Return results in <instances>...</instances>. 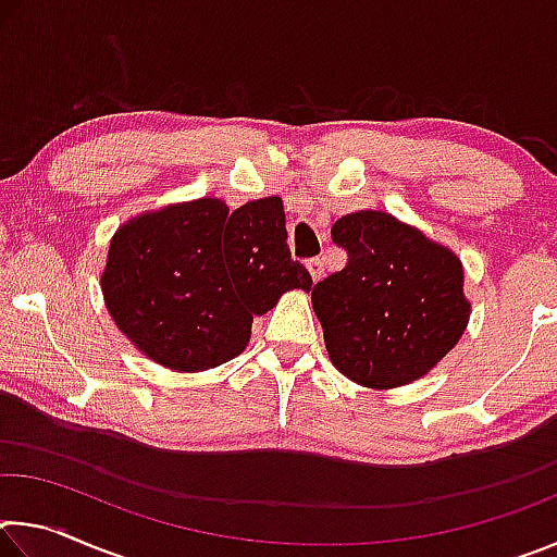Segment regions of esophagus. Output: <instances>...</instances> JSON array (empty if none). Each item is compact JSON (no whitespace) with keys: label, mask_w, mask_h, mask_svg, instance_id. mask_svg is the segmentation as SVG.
Wrapping results in <instances>:
<instances>
[{"label":"esophagus","mask_w":557,"mask_h":557,"mask_svg":"<svg viewBox=\"0 0 557 557\" xmlns=\"http://www.w3.org/2000/svg\"><path fill=\"white\" fill-rule=\"evenodd\" d=\"M307 270H309V275H312V280H314V282H319V280L324 277V262L319 260V258L307 260Z\"/></svg>","instance_id":"obj_1"}]
</instances>
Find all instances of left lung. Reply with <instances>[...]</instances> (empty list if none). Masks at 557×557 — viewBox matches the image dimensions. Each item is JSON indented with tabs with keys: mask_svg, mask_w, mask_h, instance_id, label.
I'll use <instances>...</instances> for the list:
<instances>
[{
	"mask_svg": "<svg viewBox=\"0 0 557 557\" xmlns=\"http://www.w3.org/2000/svg\"><path fill=\"white\" fill-rule=\"evenodd\" d=\"M332 238L348 262L312 289L329 361L375 391L428 375L457 346L471 314L455 250L385 211L342 215Z\"/></svg>",
	"mask_w": 557,
	"mask_h": 557,
	"instance_id": "obj_1",
	"label": "left lung"
}]
</instances>
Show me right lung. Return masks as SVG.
I'll list each match as a JSON object with an SVG mask.
<instances>
[{
	"label": "right lung",
	"instance_id": "obj_1",
	"mask_svg": "<svg viewBox=\"0 0 557 557\" xmlns=\"http://www.w3.org/2000/svg\"><path fill=\"white\" fill-rule=\"evenodd\" d=\"M100 289L137 351L176 373H199L243 354L252 317L289 289H312V275L289 256L280 196L235 211L203 196L122 223Z\"/></svg>",
	"mask_w": 557,
	"mask_h": 557
}]
</instances>
